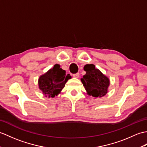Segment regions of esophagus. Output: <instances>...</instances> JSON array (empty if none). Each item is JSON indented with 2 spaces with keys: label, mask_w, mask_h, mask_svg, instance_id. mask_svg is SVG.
Masks as SVG:
<instances>
[{
  "label": "esophagus",
  "mask_w": 147,
  "mask_h": 147,
  "mask_svg": "<svg viewBox=\"0 0 147 147\" xmlns=\"http://www.w3.org/2000/svg\"><path fill=\"white\" fill-rule=\"evenodd\" d=\"M73 78H78L80 76V74L79 73H76V74H74L73 75Z\"/></svg>",
  "instance_id": "1"
}]
</instances>
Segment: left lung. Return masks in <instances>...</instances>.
Here are the masks:
<instances>
[{
	"label": "left lung",
	"instance_id": "1",
	"mask_svg": "<svg viewBox=\"0 0 147 147\" xmlns=\"http://www.w3.org/2000/svg\"><path fill=\"white\" fill-rule=\"evenodd\" d=\"M84 70L86 71V74L81 81L88 95L95 98L105 96L110 86V79L95 67L94 64H86Z\"/></svg>",
	"mask_w": 147,
	"mask_h": 147
}]
</instances>
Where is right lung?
Returning <instances> with one entry per match:
<instances>
[{"label":"right lung","mask_w":147,"mask_h":147,"mask_svg":"<svg viewBox=\"0 0 147 147\" xmlns=\"http://www.w3.org/2000/svg\"><path fill=\"white\" fill-rule=\"evenodd\" d=\"M71 78L70 74L66 75V71L61 68L59 64H56L39 78V88L46 97L54 98L61 93Z\"/></svg>","instance_id":"1"}]
</instances>
